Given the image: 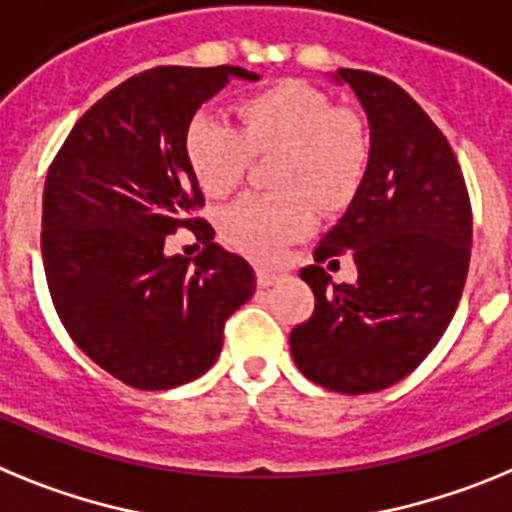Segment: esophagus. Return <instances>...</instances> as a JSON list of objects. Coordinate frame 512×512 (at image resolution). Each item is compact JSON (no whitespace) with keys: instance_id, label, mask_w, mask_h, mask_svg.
Segmentation results:
<instances>
[{"instance_id":"1","label":"esophagus","mask_w":512,"mask_h":512,"mask_svg":"<svg viewBox=\"0 0 512 512\" xmlns=\"http://www.w3.org/2000/svg\"><path fill=\"white\" fill-rule=\"evenodd\" d=\"M279 279V271L277 269H269V266H256V282L259 287H271V284Z\"/></svg>"}]
</instances>
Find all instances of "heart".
I'll return each mask as SVG.
<instances>
[{
	"mask_svg": "<svg viewBox=\"0 0 512 512\" xmlns=\"http://www.w3.org/2000/svg\"><path fill=\"white\" fill-rule=\"evenodd\" d=\"M241 130L194 117L184 158L202 192L220 200L243 182L251 156L279 153L274 189L251 194L220 215V233L253 259H274L312 230L315 210L338 212L354 200L369 166L364 122L300 79H284L238 104Z\"/></svg>",
	"mask_w": 512,
	"mask_h": 512,
	"instance_id": "obj_1",
	"label": "heart"
}]
</instances>
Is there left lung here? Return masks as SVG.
<instances>
[{
    "instance_id": "obj_1",
    "label": "left lung",
    "mask_w": 512,
    "mask_h": 512,
    "mask_svg": "<svg viewBox=\"0 0 512 512\" xmlns=\"http://www.w3.org/2000/svg\"><path fill=\"white\" fill-rule=\"evenodd\" d=\"M369 120L359 192L300 277L315 295L289 333L297 369L341 395L379 392L408 377L449 328L467 282L472 205L449 140L395 81L338 69ZM351 250L360 279L333 285L319 266Z\"/></svg>"
}]
</instances>
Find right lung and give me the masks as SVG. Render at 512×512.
<instances>
[{"label": "right lung", "mask_w": 512, "mask_h": 512, "mask_svg": "<svg viewBox=\"0 0 512 512\" xmlns=\"http://www.w3.org/2000/svg\"><path fill=\"white\" fill-rule=\"evenodd\" d=\"M241 66H158L130 76L79 117L43 192V266L76 346L135 390H171L215 364L223 325L256 289L246 259L217 246L184 158L194 112ZM189 227L194 265L166 257L165 235Z\"/></svg>", "instance_id": "1"}]
</instances>
